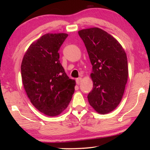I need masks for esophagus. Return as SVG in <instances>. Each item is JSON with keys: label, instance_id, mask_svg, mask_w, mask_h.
Masks as SVG:
<instances>
[{"label": "esophagus", "instance_id": "esophagus-1", "mask_svg": "<svg viewBox=\"0 0 150 150\" xmlns=\"http://www.w3.org/2000/svg\"><path fill=\"white\" fill-rule=\"evenodd\" d=\"M81 81H82V78L81 77H79L77 79H76V83H77V84H78V85L80 84Z\"/></svg>", "mask_w": 150, "mask_h": 150}]
</instances>
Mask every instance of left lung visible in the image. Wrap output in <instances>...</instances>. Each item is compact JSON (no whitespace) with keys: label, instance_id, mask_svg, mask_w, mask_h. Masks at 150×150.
Masks as SVG:
<instances>
[{"label":"left lung","instance_id":"obj_1","mask_svg":"<svg viewBox=\"0 0 150 150\" xmlns=\"http://www.w3.org/2000/svg\"><path fill=\"white\" fill-rule=\"evenodd\" d=\"M93 65V90L88 100L101 115L110 112L122 98L128 77V61L124 48L115 38L98 28L78 32Z\"/></svg>","mask_w":150,"mask_h":150}]
</instances>
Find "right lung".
<instances>
[{
    "label": "right lung",
    "instance_id": "right-lung-1",
    "mask_svg": "<svg viewBox=\"0 0 150 150\" xmlns=\"http://www.w3.org/2000/svg\"><path fill=\"white\" fill-rule=\"evenodd\" d=\"M67 34H46L30 45L21 64L22 79L30 102L50 116L67 108L75 91V81L66 74L58 51Z\"/></svg>",
    "mask_w": 150,
    "mask_h": 150
}]
</instances>
